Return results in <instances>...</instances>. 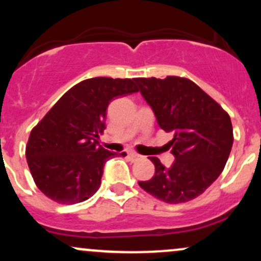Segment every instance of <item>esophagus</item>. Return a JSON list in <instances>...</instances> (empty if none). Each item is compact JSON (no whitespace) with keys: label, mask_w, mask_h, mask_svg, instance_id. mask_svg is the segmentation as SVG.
<instances>
[{"label":"esophagus","mask_w":261,"mask_h":261,"mask_svg":"<svg viewBox=\"0 0 261 261\" xmlns=\"http://www.w3.org/2000/svg\"><path fill=\"white\" fill-rule=\"evenodd\" d=\"M128 157H130L131 161H139V160H141V158H142V155L135 153V152H128Z\"/></svg>","instance_id":"34e87169"}]
</instances>
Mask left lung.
<instances>
[{
  "instance_id": "1",
  "label": "left lung",
  "mask_w": 261,
  "mask_h": 261,
  "mask_svg": "<svg viewBox=\"0 0 261 261\" xmlns=\"http://www.w3.org/2000/svg\"><path fill=\"white\" fill-rule=\"evenodd\" d=\"M162 130L174 133L169 142L175 157L166 168L157 157L153 178L139 181L148 194L167 203L187 202L201 195L226 166L233 145V127L222 107L181 77L135 79Z\"/></svg>"
}]
</instances>
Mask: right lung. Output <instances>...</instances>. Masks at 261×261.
Segmentation results:
<instances>
[{
    "label": "right lung",
    "instance_id": "obj_1",
    "mask_svg": "<svg viewBox=\"0 0 261 261\" xmlns=\"http://www.w3.org/2000/svg\"><path fill=\"white\" fill-rule=\"evenodd\" d=\"M139 92L134 80L95 77L67 91L32 130L25 157L41 193L59 203L89 199L100 187L104 164L126 153L98 143L107 109L118 97Z\"/></svg>",
    "mask_w": 261,
    "mask_h": 261
}]
</instances>
